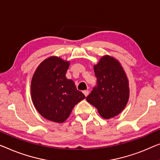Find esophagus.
<instances>
[{"mask_svg": "<svg viewBox=\"0 0 160 160\" xmlns=\"http://www.w3.org/2000/svg\"><path fill=\"white\" fill-rule=\"evenodd\" d=\"M83 93L85 95V97H87L88 94H89V91H88V90H84V91H83Z\"/></svg>", "mask_w": 160, "mask_h": 160, "instance_id": "1", "label": "esophagus"}]
</instances>
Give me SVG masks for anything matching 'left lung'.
<instances>
[{
  "mask_svg": "<svg viewBox=\"0 0 160 160\" xmlns=\"http://www.w3.org/2000/svg\"><path fill=\"white\" fill-rule=\"evenodd\" d=\"M93 68L98 85L86 100L103 118H113L124 109L128 101V78L118 60L110 55L102 57Z\"/></svg>",
  "mask_w": 160,
  "mask_h": 160,
  "instance_id": "8db88e82",
  "label": "left lung"
}]
</instances>
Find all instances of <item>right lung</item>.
<instances>
[{
    "label": "right lung",
    "instance_id": "1",
    "mask_svg": "<svg viewBox=\"0 0 160 160\" xmlns=\"http://www.w3.org/2000/svg\"><path fill=\"white\" fill-rule=\"evenodd\" d=\"M69 66L70 61L49 57L37 67L31 82L36 109L47 120L59 123L66 121L75 105L85 98L75 82L66 78Z\"/></svg>",
    "mask_w": 160,
    "mask_h": 160
}]
</instances>
